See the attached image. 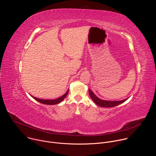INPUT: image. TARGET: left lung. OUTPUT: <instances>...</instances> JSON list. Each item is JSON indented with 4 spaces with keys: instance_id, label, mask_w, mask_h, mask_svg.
Returning <instances> with one entry per match:
<instances>
[{
    "instance_id": "1",
    "label": "left lung",
    "mask_w": 156,
    "mask_h": 156,
    "mask_svg": "<svg viewBox=\"0 0 156 156\" xmlns=\"http://www.w3.org/2000/svg\"><path fill=\"white\" fill-rule=\"evenodd\" d=\"M89 94L90 95L91 98L92 100L95 102L97 105L103 107H112L117 106L125 101H126L128 99H125L124 100L122 101H105V100H102L98 98L90 90H89Z\"/></svg>"
}]
</instances>
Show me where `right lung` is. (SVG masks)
Here are the masks:
<instances>
[{
    "label": "right lung",
    "mask_w": 156,
    "mask_h": 156,
    "mask_svg": "<svg viewBox=\"0 0 156 156\" xmlns=\"http://www.w3.org/2000/svg\"><path fill=\"white\" fill-rule=\"evenodd\" d=\"M69 90L68 91L66 92V93L65 94H63L62 96L57 98V99H52V100H46V99H39V98H36L35 97H33L32 96L35 100H36L37 101L39 102L40 103H42V104H48V105H54V104H58L60 103V102H62L65 98V97L67 96L68 93H69Z\"/></svg>",
    "instance_id": "right-lung-1"
}]
</instances>
